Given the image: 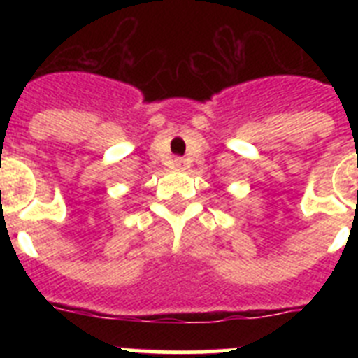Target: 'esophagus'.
<instances>
[{
  "label": "esophagus",
  "instance_id": "obj_1",
  "mask_svg": "<svg viewBox=\"0 0 358 358\" xmlns=\"http://www.w3.org/2000/svg\"><path fill=\"white\" fill-rule=\"evenodd\" d=\"M177 166V169H182V166H185V161L182 159H176V163H173Z\"/></svg>",
  "mask_w": 358,
  "mask_h": 358
}]
</instances>
